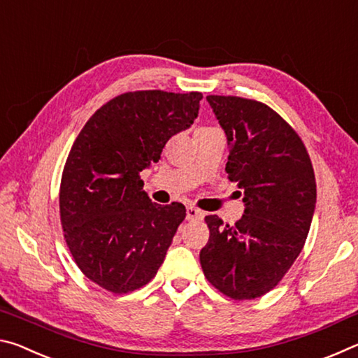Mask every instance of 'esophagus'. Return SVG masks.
<instances>
[{
	"label": "esophagus",
	"mask_w": 358,
	"mask_h": 358,
	"mask_svg": "<svg viewBox=\"0 0 358 358\" xmlns=\"http://www.w3.org/2000/svg\"><path fill=\"white\" fill-rule=\"evenodd\" d=\"M186 220L187 221H201L203 220V213L196 207H187L186 208Z\"/></svg>",
	"instance_id": "1"
}]
</instances>
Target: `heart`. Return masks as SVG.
<instances>
[{
  "mask_svg": "<svg viewBox=\"0 0 358 358\" xmlns=\"http://www.w3.org/2000/svg\"><path fill=\"white\" fill-rule=\"evenodd\" d=\"M199 129H208V128H199Z\"/></svg>",
  "mask_w": 358,
  "mask_h": 358,
  "instance_id": "obj_1",
  "label": "heart"
}]
</instances>
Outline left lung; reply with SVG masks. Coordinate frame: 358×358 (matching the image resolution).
Instances as JSON below:
<instances>
[{
	"label": "left lung",
	"mask_w": 358,
	"mask_h": 358,
	"mask_svg": "<svg viewBox=\"0 0 358 358\" xmlns=\"http://www.w3.org/2000/svg\"><path fill=\"white\" fill-rule=\"evenodd\" d=\"M229 143L226 172L243 189L234 226L205 216L203 275L234 300L270 292L303 250L316 207V178L299 134L273 108L238 96H207Z\"/></svg>",
	"instance_id": "left-lung-1"
}]
</instances>
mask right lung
Wrapping results in <instances>:
<instances>
[{
    "instance_id": "1",
    "label": "right lung",
    "mask_w": 358,
    "mask_h": 358,
    "mask_svg": "<svg viewBox=\"0 0 358 358\" xmlns=\"http://www.w3.org/2000/svg\"><path fill=\"white\" fill-rule=\"evenodd\" d=\"M201 99L197 92L123 93L93 113L72 145L59 186L64 240L82 273L108 292L145 286L164 262L186 208L151 202L141 172L194 123Z\"/></svg>"
}]
</instances>
